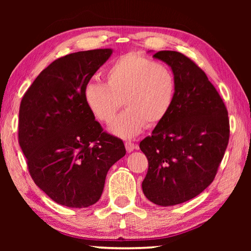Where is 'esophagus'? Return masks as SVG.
Returning a JSON list of instances; mask_svg holds the SVG:
<instances>
[{
    "instance_id": "obj_1",
    "label": "esophagus",
    "mask_w": 251,
    "mask_h": 251,
    "mask_svg": "<svg viewBox=\"0 0 251 251\" xmlns=\"http://www.w3.org/2000/svg\"><path fill=\"white\" fill-rule=\"evenodd\" d=\"M125 147H126V150H127V152H128V153L132 152V151L135 150V149L138 148L137 145H134V143L130 142V141H126L125 142Z\"/></svg>"
}]
</instances>
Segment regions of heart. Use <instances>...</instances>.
<instances>
[{
    "label": "heart",
    "instance_id": "b5f03b06",
    "mask_svg": "<svg viewBox=\"0 0 251 251\" xmlns=\"http://www.w3.org/2000/svg\"><path fill=\"white\" fill-rule=\"evenodd\" d=\"M84 101L93 115L110 123L123 104L126 110L112 122L110 131L124 139L138 136L146 127L166 119L176 96L172 69L136 52L120 57L105 72V84L89 82Z\"/></svg>",
    "mask_w": 251,
    "mask_h": 251
}]
</instances>
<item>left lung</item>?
<instances>
[{"label":"left lung","instance_id":"1","mask_svg":"<svg viewBox=\"0 0 251 251\" xmlns=\"http://www.w3.org/2000/svg\"><path fill=\"white\" fill-rule=\"evenodd\" d=\"M176 77L172 110L140 142L149 169L142 191L159 206L194 199L214 181L230 138L227 110L205 72L183 54L161 50Z\"/></svg>","mask_w":251,"mask_h":251}]
</instances>
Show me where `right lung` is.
<instances>
[{"mask_svg": "<svg viewBox=\"0 0 251 251\" xmlns=\"http://www.w3.org/2000/svg\"><path fill=\"white\" fill-rule=\"evenodd\" d=\"M111 49L77 51L51 62L24 95L18 140L35 184L57 204L85 208L100 199L106 174L126 154L84 101V88Z\"/></svg>", "mask_w": 251, "mask_h": 251, "instance_id": "1", "label": "right lung"}]
</instances>
